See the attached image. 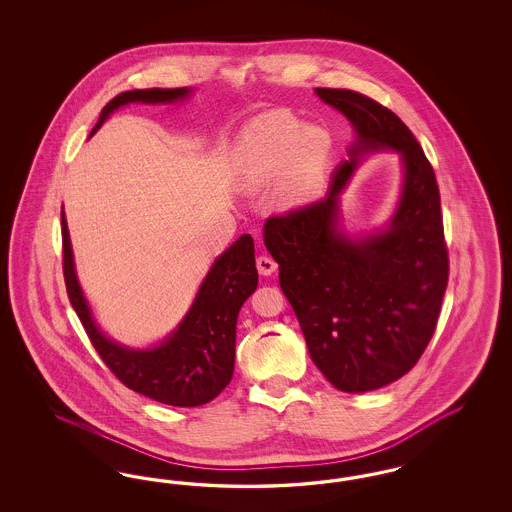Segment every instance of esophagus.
<instances>
[{"label":"esophagus","mask_w":512,"mask_h":512,"mask_svg":"<svg viewBox=\"0 0 512 512\" xmlns=\"http://www.w3.org/2000/svg\"><path fill=\"white\" fill-rule=\"evenodd\" d=\"M276 261L274 259H270L267 255H261V257H257V270H259V274H263V276H270L272 272H276Z\"/></svg>","instance_id":"34e87169"}]
</instances>
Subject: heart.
Returning <instances> with one entry per match:
<instances>
[{
	"label": "heart",
	"mask_w": 512,
	"mask_h": 512,
	"mask_svg": "<svg viewBox=\"0 0 512 512\" xmlns=\"http://www.w3.org/2000/svg\"><path fill=\"white\" fill-rule=\"evenodd\" d=\"M332 153L326 128L301 124L292 115L272 111L251 122L236 147V167L249 186H267L290 171L293 194L324 169Z\"/></svg>",
	"instance_id": "heart-1"
}]
</instances>
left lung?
<instances>
[{
  "instance_id": "1",
  "label": "left lung",
  "mask_w": 512,
  "mask_h": 512,
  "mask_svg": "<svg viewBox=\"0 0 512 512\" xmlns=\"http://www.w3.org/2000/svg\"><path fill=\"white\" fill-rule=\"evenodd\" d=\"M315 92L349 119L357 140L324 199L267 220L265 245L313 363L334 388L363 393L407 374L434 336L449 278L439 188L413 132L388 107L353 90ZM380 148L402 155V199L386 231L351 241L337 228V199L358 157Z\"/></svg>"
}]
</instances>
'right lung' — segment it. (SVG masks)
<instances>
[{
    "mask_svg": "<svg viewBox=\"0 0 512 512\" xmlns=\"http://www.w3.org/2000/svg\"><path fill=\"white\" fill-rule=\"evenodd\" d=\"M190 88H149L122 92L111 99L92 134L122 105L132 101L172 103L188 98ZM90 134V136H92ZM63 274L76 315L101 361L126 388L172 407H199L215 399L234 374L236 320L245 299L257 288L255 245L249 234L230 245L205 276L194 305L180 326L151 349L119 345L99 330L74 272L67 219L61 211Z\"/></svg>",
    "mask_w": 512,
    "mask_h": 512,
    "instance_id": "obj_1",
    "label": "right lung"
}]
</instances>
